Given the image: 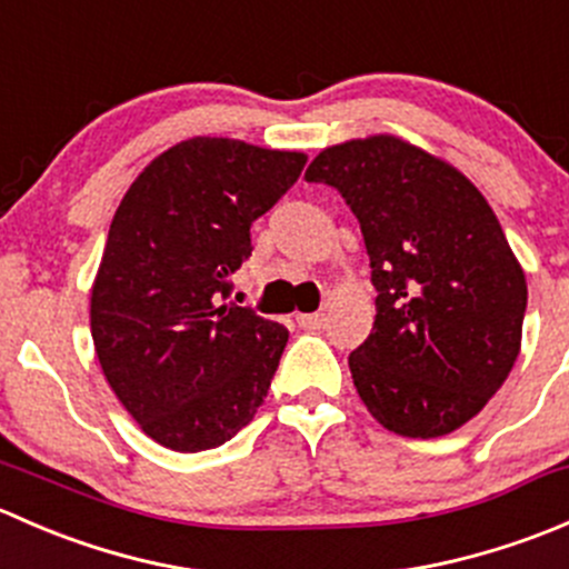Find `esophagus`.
<instances>
[{"label": "esophagus", "mask_w": 569, "mask_h": 569, "mask_svg": "<svg viewBox=\"0 0 569 569\" xmlns=\"http://www.w3.org/2000/svg\"><path fill=\"white\" fill-rule=\"evenodd\" d=\"M325 321V313H300V317H297V325H300L302 330H321Z\"/></svg>", "instance_id": "obj_1"}]
</instances>
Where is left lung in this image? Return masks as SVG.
I'll use <instances>...</instances> for the list:
<instances>
[{
    "label": "left lung",
    "instance_id": "obj_1",
    "mask_svg": "<svg viewBox=\"0 0 569 569\" xmlns=\"http://www.w3.org/2000/svg\"><path fill=\"white\" fill-rule=\"evenodd\" d=\"M306 178L358 217L377 319L349 355L371 416L401 438L455 432L520 352L526 274L501 222L460 170L396 137L325 148Z\"/></svg>",
    "mask_w": 569,
    "mask_h": 569
}]
</instances>
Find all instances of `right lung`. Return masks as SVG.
Masks as SVG:
<instances>
[{
    "label": "right lung",
    "mask_w": 569,
    "mask_h": 569,
    "mask_svg": "<svg viewBox=\"0 0 569 569\" xmlns=\"http://www.w3.org/2000/svg\"><path fill=\"white\" fill-rule=\"evenodd\" d=\"M306 153L194 137L153 159L109 226L90 297L96 355L120 405L164 449H217L248 427L289 330L228 302L250 226Z\"/></svg>",
    "instance_id": "1"
}]
</instances>
